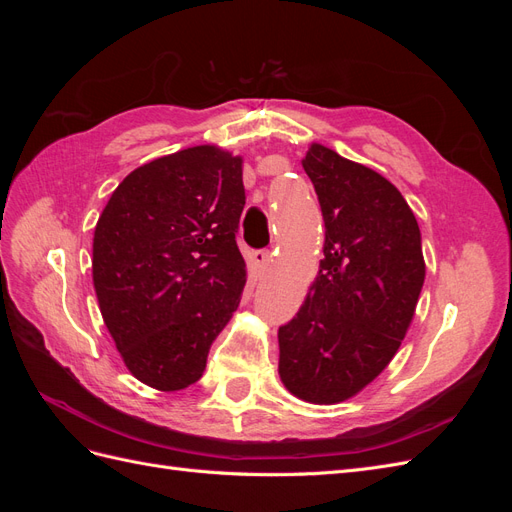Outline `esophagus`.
Returning a JSON list of instances; mask_svg holds the SVG:
<instances>
[{
	"label": "esophagus",
	"instance_id": "34e87169",
	"mask_svg": "<svg viewBox=\"0 0 512 512\" xmlns=\"http://www.w3.org/2000/svg\"><path fill=\"white\" fill-rule=\"evenodd\" d=\"M250 260H252V265H254L258 271H267L271 254H269V250H256V252H252Z\"/></svg>",
	"mask_w": 512,
	"mask_h": 512
}]
</instances>
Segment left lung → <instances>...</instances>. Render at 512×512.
I'll use <instances>...</instances> for the list:
<instances>
[{
	"mask_svg": "<svg viewBox=\"0 0 512 512\" xmlns=\"http://www.w3.org/2000/svg\"><path fill=\"white\" fill-rule=\"evenodd\" d=\"M324 220V258L301 309L277 331L286 389L312 404L359 393L391 363L425 282L421 230L376 170L312 145L303 160Z\"/></svg>",
	"mask_w": 512,
	"mask_h": 512,
	"instance_id": "1",
	"label": "left lung"
}]
</instances>
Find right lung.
Wrapping results in <instances>:
<instances>
[{"instance_id": "right-lung-1", "label": "right lung", "mask_w": 512, "mask_h": 512, "mask_svg": "<svg viewBox=\"0 0 512 512\" xmlns=\"http://www.w3.org/2000/svg\"><path fill=\"white\" fill-rule=\"evenodd\" d=\"M241 158L211 145L123 179L94 232L100 312L132 374L160 391L194 384L239 307Z\"/></svg>"}]
</instances>
